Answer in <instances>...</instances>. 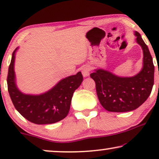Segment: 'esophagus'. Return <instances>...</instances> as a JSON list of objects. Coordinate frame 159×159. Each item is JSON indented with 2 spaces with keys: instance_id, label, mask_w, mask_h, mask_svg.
I'll use <instances>...</instances> for the list:
<instances>
[{
  "instance_id": "esophagus-1",
  "label": "esophagus",
  "mask_w": 159,
  "mask_h": 159,
  "mask_svg": "<svg viewBox=\"0 0 159 159\" xmlns=\"http://www.w3.org/2000/svg\"><path fill=\"white\" fill-rule=\"evenodd\" d=\"M90 67L89 66H84L83 68L82 69V73L84 77H87L90 75Z\"/></svg>"
}]
</instances>
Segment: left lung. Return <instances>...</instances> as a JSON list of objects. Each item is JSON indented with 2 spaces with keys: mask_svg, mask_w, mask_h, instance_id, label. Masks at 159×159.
Instances as JSON below:
<instances>
[{
  "mask_svg": "<svg viewBox=\"0 0 159 159\" xmlns=\"http://www.w3.org/2000/svg\"><path fill=\"white\" fill-rule=\"evenodd\" d=\"M136 41L143 51V65L136 75L122 77L102 69L90 74L96 87L101 106L111 112H127L140 106L151 94L154 83V65L147 45L140 33L134 32Z\"/></svg>",
  "mask_w": 159,
  "mask_h": 159,
  "instance_id": "left-lung-1",
  "label": "left lung"
}]
</instances>
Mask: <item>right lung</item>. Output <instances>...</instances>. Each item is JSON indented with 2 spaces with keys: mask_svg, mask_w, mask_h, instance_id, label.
<instances>
[{
  "mask_svg": "<svg viewBox=\"0 0 159 159\" xmlns=\"http://www.w3.org/2000/svg\"><path fill=\"white\" fill-rule=\"evenodd\" d=\"M17 49L12 53L7 77L8 90L15 108L26 119L37 125H48L62 120L69 114L74 92L83 80L82 73L79 71L77 75L64 78L43 94H25L16 84L14 61Z\"/></svg>",
  "mask_w": 159,
  "mask_h": 159,
  "instance_id": "obj_1",
  "label": "right lung"
}]
</instances>
